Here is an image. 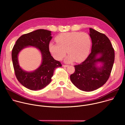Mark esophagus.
Segmentation results:
<instances>
[{"label": "esophagus", "instance_id": "obj_1", "mask_svg": "<svg viewBox=\"0 0 125 125\" xmlns=\"http://www.w3.org/2000/svg\"><path fill=\"white\" fill-rule=\"evenodd\" d=\"M62 66H63V67H67L68 66V65H64V64H63Z\"/></svg>", "mask_w": 125, "mask_h": 125}]
</instances>
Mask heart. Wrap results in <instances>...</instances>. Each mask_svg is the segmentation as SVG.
I'll use <instances>...</instances> for the list:
<instances>
[{
  "label": "heart",
  "instance_id": "1",
  "mask_svg": "<svg viewBox=\"0 0 125 125\" xmlns=\"http://www.w3.org/2000/svg\"><path fill=\"white\" fill-rule=\"evenodd\" d=\"M55 41L57 43H49V52L57 60H61L68 52L69 54L66 59L67 62L83 61L87 57L91 48L90 35L84 32H63L57 35Z\"/></svg>",
  "mask_w": 125,
  "mask_h": 125
}]
</instances>
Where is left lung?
Returning <instances> with one entry per match:
<instances>
[{"mask_svg": "<svg viewBox=\"0 0 125 125\" xmlns=\"http://www.w3.org/2000/svg\"><path fill=\"white\" fill-rule=\"evenodd\" d=\"M92 41V52L80 64L75 65V72L70 75L72 83L79 90L92 92L102 86L108 80L113 68L115 53L112 44L106 35L90 29ZM100 55V57L97 56ZM98 62L103 65L96 66Z\"/></svg>", "mask_w": 125, "mask_h": 125, "instance_id": "left-lung-1", "label": "left lung"}]
</instances>
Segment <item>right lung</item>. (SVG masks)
Segmentation results:
<instances>
[{"label":"right lung","mask_w":125,"mask_h":125,"mask_svg":"<svg viewBox=\"0 0 125 125\" xmlns=\"http://www.w3.org/2000/svg\"><path fill=\"white\" fill-rule=\"evenodd\" d=\"M51 31L39 29L24 34L18 39L12 51V59L16 77L24 86L32 91H37L47 86L51 81L54 71L61 67V63L55 60L49 51L48 45L52 39ZM28 46L37 47L42 53L43 61L36 70L28 73L20 67L17 55L20 51Z\"/></svg>","instance_id":"obj_1"}]
</instances>
